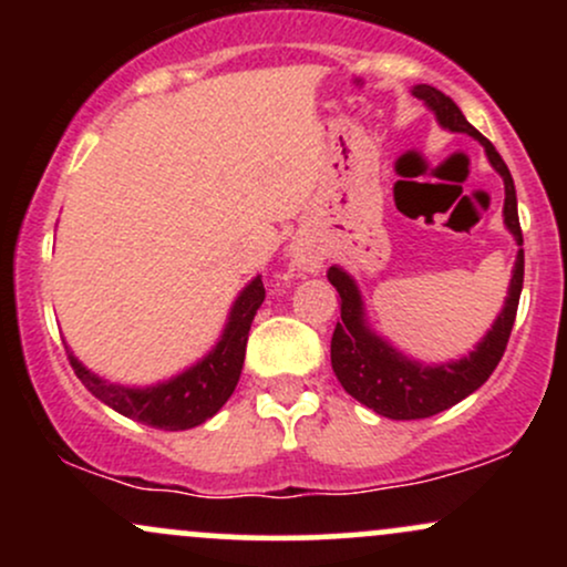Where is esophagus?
I'll list each match as a JSON object with an SVG mask.
<instances>
[{
	"instance_id": "34e87169",
	"label": "esophagus",
	"mask_w": 567,
	"mask_h": 567,
	"mask_svg": "<svg viewBox=\"0 0 567 567\" xmlns=\"http://www.w3.org/2000/svg\"><path fill=\"white\" fill-rule=\"evenodd\" d=\"M317 264H320V261H317V256L311 250H303V247H301V250H296V266H298V269L315 271Z\"/></svg>"
}]
</instances>
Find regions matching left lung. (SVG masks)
Here are the masks:
<instances>
[{
	"mask_svg": "<svg viewBox=\"0 0 567 567\" xmlns=\"http://www.w3.org/2000/svg\"><path fill=\"white\" fill-rule=\"evenodd\" d=\"M415 97L426 103L434 114H437L440 125L453 130V133H470L485 146L487 159L496 167L504 178L506 199H504V220L509 231L523 245V229H519L517 216V194H514V181L506 162L501 159L491 141L485 138L480 130H474L461 109L455 106L453 97L440 93L432 84H419L413 90ZM523 275H525V252L519 247L517 261H514V275L509 285V298H506L504 311L498 315L496 324L485 341L464 357L461 362H451V365L440 368H424L419 362H410L402 354L375 338L362 322V301L357 292L354 282L347 271L330 266L328 282L338 290L341 298V322L336 324L333 341H330V362H333L336 379L341 386L360 400L362 405L375 410L379 415L394 421H415L437 415L447 410L464 396L477 392L483 383L491 379V373L504 357L506 343H509L514 317H517L519 292H523Z\"/></svg>",
	"mask_w": 567,
	"mask_h": 567,
	"instance_id": "obj_1",
	"label": "left lung"
}]
</instances>
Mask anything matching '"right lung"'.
Returning <instances> with one entry per match:
<instances>
[{"label":"right lung","instance_id":"1","mask_svg":"<svg viewBox=\"0 0 567 567\" xmlns=\"http://www.w3.org/2000/svg\"><path fill=\"white\" fill-rule=\"evenodd\" d=\"M266 290L264 279L256 277L243 290V296L234 303L226 333L218 347L192 370H186L178 379L159 383L152 389H125L114 383L101 381L97 375L82 368L80 360L69 351V362L74 368L76 379L93 392L97 400L106 402L116 413L138 421V424L165 429V432H184V429L205 424L210 415H216L224 402L237 389L239 373H243L247 333H250L252 317L258 306L264 303Z\"/></svg>","mask_w":567,"mask_h":567}]
</instances>
